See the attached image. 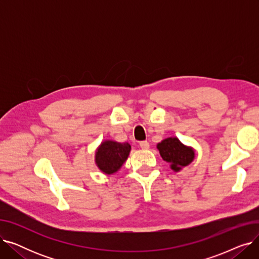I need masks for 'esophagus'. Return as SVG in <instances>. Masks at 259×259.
I'll list each match as a JSON object with an SVG mask.
<instances>
[{
  "instance_id": "34e87169",
  "label": "esophagus",
  "mask_w": 259,
  "mask_h": 259,
  "mask_svg": "<svg viewBox=\"0 0 259 259\" xmlns=\"http://www.w3.org/2000/svg\"><path fill=\"white\" fill-rule=\"evenodd\" d=\"M140 147L143 149V150H148L149 147H150V146H149L148 142H141L140 143Z\"/></svg>"
}]
</instances>
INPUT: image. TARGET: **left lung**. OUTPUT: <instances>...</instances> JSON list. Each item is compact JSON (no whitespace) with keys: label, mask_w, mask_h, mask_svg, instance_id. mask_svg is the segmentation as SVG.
<instances>
[{"label":"left lung","mask_w":259,"mask_h":259,"mask_svg":"<svg viewBox=\"0 0 259 259\" xmlns=\"http://www.w3.org/2000/svg\"><path fill=\"white\" fill-rule=\"evenodd\" d=\"M156 148L162 159L168 162L174 172H180L195 158V149L183 144L176 137L162 140L156 145Z\"/></svg>","instance_id":"obj_1"}]
</instances>
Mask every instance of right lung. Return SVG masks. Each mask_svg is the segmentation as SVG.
<instances>
[{
	"label": "right lung",
	"instance_id": "add662e5",
	"mask_svg": "<svg viewBox=\"0 0 259 259\" xmlns=\"http://www.w3.org/2000/svg\"><path fill=\"white\" fill-rule=\"evenodd\" d=\"M130 151L131 146L128 143L105 140L95 150V165L104 174H114L125 164Z\"/></svg>",
	"mask_w": 259,
	"mask_h": 259
}]
</instances>
